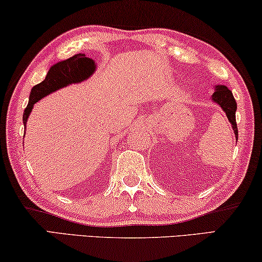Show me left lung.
<instances>
[{"mask_svg":"<svg viewBox=\"0 0 262 262\" xmlns=\"http://www.w3.org/2000/svg\"><path fill=\"white\" fill-rule=\"evenodd\" d=\"M211 99L215 103H217L228 117L229 122L233 127L235 138L237 141V124H236V117H235V113H236V101H235L233 93L228 89L226 85H216L215 93L212 94Z\"/></svg>","mask_w":262,"mask_h":262,"instance_id":"1","label":"left lung"}]
</instances>
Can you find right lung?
Returning <instances> with one entry per match:
<instances>
[{"mask_svg":"<svg viewBox=\"0 0 262 262\" xmlns=\"http://www.w3.org/2000/svg\"><path fill=\"white\" fill-rule=\"evenodd\" d=\"M95 69L96 65L94 59L85 57V54L83 53L76 54V56L53 65L47 72L46 78L41 83L33 86V89L31 90L28 105L26 106L24 117H22L25 128L29 114H31L33 106L36 102L45 97V96L61 89V88L68 86L70 84L80 83L88 79L95 72Z\"/></svg>","mask_w":262,"mask_h":262,"instance_id":"add662e5","label":"right lung"}]
</instances>
